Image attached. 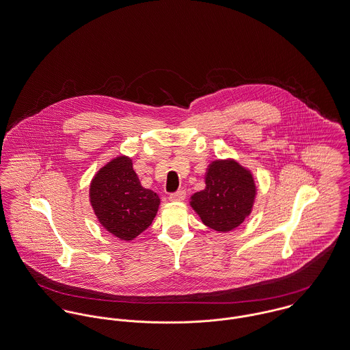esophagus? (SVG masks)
Masks as SVG:
<instances>
[{
  "label": "esophagus",
  "mask_w": 350,
  "mask_h": 350,
  "mask_svg": "<svg viewBox=\"0 0 350 350\" xmlns=\"http://www.w3.org/2000/svg\"><path fill=\"white\" fill-rule=\"evenodd\" d=\"M185 197H187V191L181 189V190H177V191L172 193L169 196V200L170 201H183V200H185Z\"/></svg>",
  "instance_id": "34e87169"
}]
</instances>
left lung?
Returning <instances> with one entry per match:
<instances>
[{"instance_id":"obj_1","label":"left lung","mask_w":350,"mask_h":350,"mask_svg":"<svg viewBox=\"0 0 350 350\" xmlns=\"http://www.w3.org/2000/svg\"><path fill=\"white\" fill-rule=\"evenodd\" d=\"M206 188L191 196L190 205L202 222L217 232L240 226L250 215L256 196L254 180L239 162L215 161L208 167Z\"/></svg>"}]
</instances>
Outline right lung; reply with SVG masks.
<instances>
[{
	"label": "right lung",
	"mask_w": 350,
	"mask_h": 350,
	"mask_svg": "<svg viewBox=\"0 0 350 350\" xmlns=\"http://www.w3.org/2000/svg\"><path fill=\"white\" fill-rule=\"evenodd\" d=\"M90 202L108 232L131 241L150 226L160 198L153 190L141 187L132 160L121 156L101 167L93 178Z\"/></svg>",
	"instance_id": "1"
}]
</instances>
